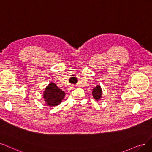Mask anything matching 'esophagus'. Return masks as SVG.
<instances>
[{"mask_svg":"<svg viewBox=\"0 0 152 152\" xmlns=\"http://www.w3.org/2000/svg\"><path fill=\"white\" fill-rule=\"evenodd\" d=\"M72 88H73V87H72Z\"/></svg>","mask_w":152,"mask_h":152,"instance_id":"esophagus-1","label":"esophagus"}]
</instances>
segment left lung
<instances>
[{
  "mask_svg": "<svg viewBox=\"0 0 152 152\" xmlns=\"http://www.w3.org/2000/svg\"><path fill=\"white\" fill-rule=\"evenodd\" d=\"M102 90L101 88V86L100 85H97L92 90V95L94 96V99L96 101H99L101 99L102 97Z\"/></svg>",
  "mask_w": 152,
  "mask_h": 152,
  "instance_id": "left-lung-1",
  "label": "left lung"
}]
</instances>
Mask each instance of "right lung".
Here are the masks:
<instances>
[{
    "instance_id": "add662e5",
    "label": "right lung",
    "mask_w": 152,
    "mask_h": 152,
    "mask_svg": "<svg viewBox=\"0 0 152 152\" xmlns=\"http://www.w3.org/2000/svg\"><path fill=\"white\" fill-rule=\"evenodd\" d=\"M65 95V93L61 89L58 88L53 82H50L46 86L43 93V97L45 105L49 107H55L59 105Z\"/></svg>"
}]
</instances>
